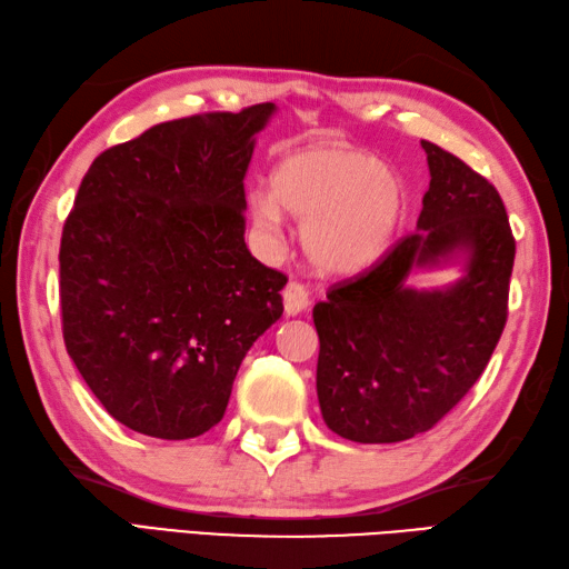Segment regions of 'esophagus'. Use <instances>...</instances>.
<instances>
[{
    "label": "esophagus",
    "mask_w": 569,
    "mask_h": 569,
    "mask_svg": "<svg viewBox=\"0 0 569 569\" xmlns=\"http://www.w3.org/2000/svg\"><path fill=\"white\" fill-rule=\"evenodd\" d=\"M284 299V313L287 317H297V313L305 311L309 307V292L301 282H289L282 292Z\"/></svg>",
    "instance_id": "esophagus-1"
}]
</instances>
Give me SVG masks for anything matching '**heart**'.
<instances>
[{
  "label": "heart",
  "instance_id": "1",
  "mask_svg": "<svg viewBox=\"0 0 569 569\" xmlns=\"http://www.w3.org/2000/svg\"><path fill=\"white\" fill-rule=\"evenodd\" d=\"M403 182L360 148L326 141L277 160L270 192H250L256 231L277 236L282 213L305 223L301 246L321 274L352 277L382 260L403 217Z\"/></svg>",
  "mask_w": 569,
  "mask_h": 569
}]
</instances>
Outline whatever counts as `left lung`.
<instances>
[{
	"label": "left lung",
	"instance_id": "obj_1",
	"mask_svg": "<svg viewBox=\"0 0 569 569\" xmlns=\"http://www.w3.org/2000/svg\"><path fill=\"white\" fill-rule=\"evenodd\" d=\"M431 184L416 231L313 307L317 395L326 426L356 443L433 428L485 372L507 323L516 241L495 184L421 141ZM466 258L446 290H413V269Z\"/></svg>",
	"mask_w": 569,
	"mask_h": 569
}]
</instances>
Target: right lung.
Returning a JSON list of instances; mask_svg holds the SVG:
<instances>
[{"instance_id": "right-lung-1", "label": "right lung", "mask_w": 569, "mask_h": 569, "mask_svg": "<svg viewBox=\"0 0 569 569\" xmlns=\"http://www.w3.org/2000/svg\"><path fill=\"white\" fill-rule=\"evenodd\" d=\"M274 104L158 123L97 156L60 241L68 356L119 423L184 440L223 419L287 277L246 246L243 180Z\"/></svg>"}]
</instances>
